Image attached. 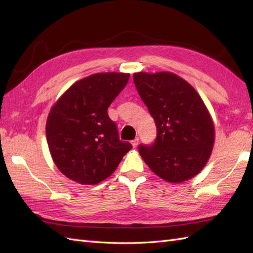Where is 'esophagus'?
Masks as SVG:
<instances>
[{
	"instance_id": "esophagus-1",
	"label": "esophagus",
	"mask_w": 253,
	"mask_h": 253,
	"mask_svg": "<svg viewBox=\"0 0 253 253\" xmlns=\"http://www.w3.org/2000/svg\"><path fill=\"white\" fill-rule=\"evenodd\" d=\"M138 142H139V138L133 139V140L131 141V146H132L133 148H137V146H138Z\"/></svg>"
}]
</instances>
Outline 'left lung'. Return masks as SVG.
I'll return each mask as SVG.
<instances>
[{
  "label": "left lung",
  "mask_w": 253,
  "mask_h": 253,
  "mask_svg": "<svg viewBox=\"0 0 253 253\" xmlns=\"http://www.w3.org/2000/svg\"><path fill=\"white\" fill-rule=\"evenodd\" d=\"M133 83L157 125L152 146L139 147L155 175L171 184L191 179L211 157L215 129L196 89L170 72L133 74Z\"/></svg>",
  "instance_id": "8db88e82"
}]
</instances>
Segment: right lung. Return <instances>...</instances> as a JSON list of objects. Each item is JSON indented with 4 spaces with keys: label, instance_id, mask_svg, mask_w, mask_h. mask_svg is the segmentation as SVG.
Instances as JSON below:
<instances>
[{
    "label": "right lung",
    "instance_id": "1",
    "mask_svg": "<svg viewBox=\"0 0 253 253\" xmlns=\"http://www.w3.org/2000/svg\"><path fill=\"white\" fill-rule=\"evenodd\" d=\"M130 74L96 73L73 84L51 107L46 141L53 162L67 178L95 185L111 176L131 144L118 139L107 109Z\"/></svg>",
    "mask_w": 253,
    "mask_h": 253
}]
</instances>
